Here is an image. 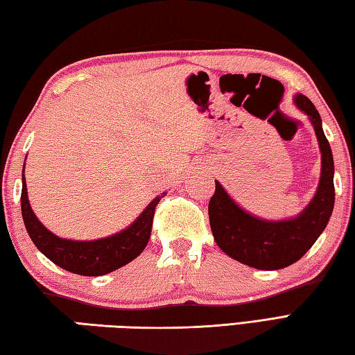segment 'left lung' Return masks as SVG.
Masks as SVG:
<instances>
[{"label": "left lung", "mask_w": 355, "mask_h": 355, "mask_svg": "<svg viewBox=\"0 0 355 355\" xmlns=\"http://www.w3.org/2000/svg\"><path fill=\"white\" fill-rule=\"evenodd\" d=\"M295 103L311 117L322 151L318 190L302 215L286 220L252 216L233 202L216 180L215 193L209 202L210 227L220 250L259 270H278L297 263L322 235L334 210V159L322 128V117L306 96L298 94Z\"/></svg>", "instance_id": "1"}]
</instances>
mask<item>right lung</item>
<instances>
[{
	"instance_id": "right-lung-1",
	"label": "right lung",
	"mask_w": 355,
	"mask_h": 355,
	"mask_svg": "<svg viewBox=\"0 0 355 355\" xmlns=\"http://www.w3.org/2000/svg\"><path fill=\"white\" fill-rule=\"evenodd\" d=\"M160 198L153 199L128 229L97 241L62 239L51 233L33 215L23 176L21 215L33 244L62 269L83 277H100L137 258L148 244L153 219Z\"/></svg>"
}]
</instances>
